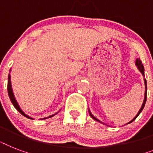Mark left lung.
Instances as JSON below:
<instances>
[{
	"label": "left lung",
	"instance_id": "obj_1",
	"mask_svg": "<svg viewBox=\"0 0 153 153\" xmlns=\"http://www.w3.org/2000/svg\"><path fill=\"white\" fill-rule=\"evenodd\" d=\"M136 65H137V68H138V69H139V71H140L141 72V74H142L143 75L145 76V70H144V66H143L142 62H141V61H140V59H139V58H137V59H136ZM145 89H146V91H145V99H144V102H143L142 106H141L140 109V110H139V112H138V114H137V116H136L135 117H134V118H133V120H132V121H129V122H128V124L131 123V122H133V121H134V120H135V119L137 118V117L138 115H139V114H140V112L142 111V109H144V106H145V102H146V98H147V86H146V85H147V82H146V80H145ZM90 115H91V117H92V118H93V119H94L95 121H99V120H98V119L96 118V117H94L93 115H92V114H91V112H90ZM100 122H101V121H100Z\"/></svg>",
	"mask_w": 153,
	"mask_h": 153
}]
</instances>
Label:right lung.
Here are the masks:
<instances>
[{"label":"right lung","mask_w":153,"mask_h":153,"mask_svg":"<svg viewBox=\"0 0 153 153\" xmlns=\"http://www.w3.org/2000/svg\"><path fill=\"white\" fill-rule=\"evenodd\" d=\"M8 96H9V98H10L11 102H12V103H13V105H14V107H15L16 109H17L18 111L20 112V114H22V115H24L25 117H27V118H29V119H32V117H28L27 115H26V114H25L22 110H21V109H20V106H19V105H18L17 102H16V100L15 97H14V94H13L12 86H11L10 74H8ZM53 116H54V115H51V116H49L48 117H51ZM47 118H48V117H44V118L43 119H47Z\"/></svg>","instance_id":"right-lung-1"}]
</instances>
